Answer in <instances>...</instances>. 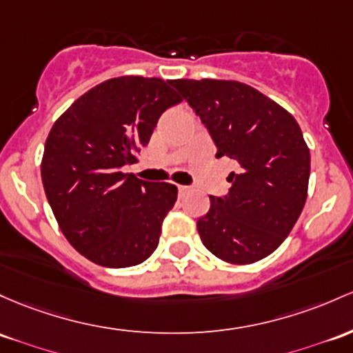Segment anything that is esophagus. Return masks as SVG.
I'll return each mask as SVG.
<instances>
[{"instance_id":"1","label":"esophagus","mask_w":353,"mask_h":353,"mask_svg":"<svg viewBox=\"0 0 353 353\" xmlns=\"http://www.w3.org/2000/svg\"><path fill=\"white\" fill-rule=\"evenodd\" d=\"M177 191H179V194L183 196V194H185V192L189 191V188H188V185H177Z\"/></svg>"}]
</instances>
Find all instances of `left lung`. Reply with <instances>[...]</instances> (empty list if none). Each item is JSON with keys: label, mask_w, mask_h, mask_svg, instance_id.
<instances>
[{"label": "left lung", "mask_w": 353, "mask_h": 353, "mask_svg": "<svg viewBox=\"0 0 353 353\" xmlns=\"http://www.w3.org/2000/svg\"><path fill=\"white\" fill-rule=\"evenodd\" d=\"M236 172L226 196H209L197 233L214 256L250 265L273 253L307 201L310 150L292 114L256 88L233 80H169Z\"/></svg>", "instance_id": "8db88e82"}]
</instances>
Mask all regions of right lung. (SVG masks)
<instances>
[{"label":"right lung","instance_id":"obj_1","mask_svg":"<svg viewBox=\"0 0 353 353\" xmlns=\"http://www.w3.org/2000/svg\"><path fill=\"white\" fill-rule=\"evenodd\" d=\"M181 97L162 79L119 77L83 94L53 123L41 181L68 243L90 261L127 268L156 251L177 188L123 170Z\"/></svg>","mask_w":353,"mask_h":353}]
</instances>
